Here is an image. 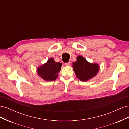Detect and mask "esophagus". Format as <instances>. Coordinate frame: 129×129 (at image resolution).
<instances>
[{
    "label": "esophagus",
    "instance_id": "34e87169",
    "mask_svg": "<svg viewBox=\"0 0 129 129\" xmlns=\"http://www.w3.org/2000/svg\"><path fill=\"white\" fill-rule=\"evenodd\" d=\"M64 65L66 66H69L70 65V62H68V63H64Z\"/></svg>",
    "mask_w": 129,
    "mask_h": 129
}]
</instances>
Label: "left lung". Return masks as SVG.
I'll return each instance as SVG.
<instances>
[{"mask_svg": "<svg viewBox=\"0 0 129 129\" xmlns=\"http://www.w3.org/2000/svg\"><path fill=\"white\" fill-rule=\"evenodd\" d=\"M76 59L72 66L77 78L80 81H87L95 77L98 73L100 67L97 63H90L80 55L78 56Z\"/></svg>", "mask_w": 129, "mask_h": 129, "instance_id": "8db88e82", "label": "left lung"}]
</instances>
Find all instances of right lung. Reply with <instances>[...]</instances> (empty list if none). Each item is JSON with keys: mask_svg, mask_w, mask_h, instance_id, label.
I'll list each match as a JSON object with an SVG mask.
<instances>
[{"mask_svg": "<svg viewBox=\"0 0 129 129\" xmlns=\"http://www.w3.org/2000/svg\"><path fill=\"white\" fill-rule=\"evenodd\" d=\"M62 64L56 62L54 58H50L46 63L37 69L38 75L46 81H52L56 79L58 73L60 71Z\"/></svg>", "mask_w": 129, "mask_h": 129, "instance_id": "obj_1", "label": "right lung"}]
</instances>
